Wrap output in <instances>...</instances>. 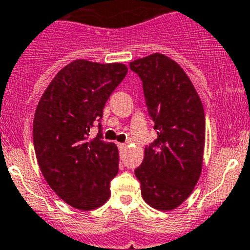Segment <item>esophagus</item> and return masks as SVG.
Segmentation results:
<instances>
[{
  "label": "esophagus",
  "instance_id": "esophagus-1",
  "mask_svg": "<svg viewBox=\"0 0 250 250\" xmlns=\"http://www.w3.org/2000/svg\"><path fill=\"white\" fill-rule=\"evenodd\" d=\"M118 148L120 149H125V148H127V145H125V143H118Z\"/></svg>",
  "mask_w": 250,
  "mask_h": 250
}]
</instances>
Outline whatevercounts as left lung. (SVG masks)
I'll use <instances>...</instances> for the list:
<instances>
[{
    "mask_svg": "<svg viewBox=\"0 0 250 250\" xmlns=\"http://www.w3.org/2000/svg\"><path fill=\"white\" fill-rule=\"evenodd\" d=\"M143 82L157 139L145 148L134 170L141 193L152 208L168 212L192 194L203 168L206 117L202 101L175 61L153 53L130 62Z\"/></svg>",
    "mask_w": 250,
    "mask_h": 250,
    "instance_id": "obj_1",
    "label": "left lung"
}]
</instances>
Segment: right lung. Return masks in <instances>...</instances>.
I'll return each instance as SVG.
<instances>
[{"label":"right lung","mask_w":250,"mask_h":250,"mask_svg":"<svg viewBox=\"0 0 250 250\" xmlns=\"http://www.w3.org/2000/svg\"><path fill=\"white\" fill-rule=\"evenodd\" d=\"M128 68L123 63L76 60L51 81L36 108L33 145L48 186L71 207L93 210L111 197L118 173V148L89 129L103 116L112 92Z\"/></svg>","instance_id":"obj_1"}]
</instances>
